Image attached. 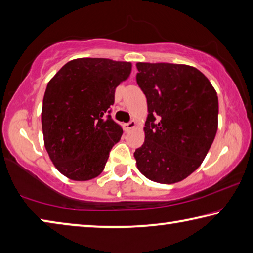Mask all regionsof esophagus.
<instances>
[{"label": "esophagus", "mask_w": 253, "mask_h": 253, "mask_svg": "<svg viewBox=\"0 0 253 253\" xmlns=\"http://www.w3.org/2000/svg\"><path fill=\"white\" fill-rule=\"evenodd\" d=\"M136 122L135 121H130L129 123H127V124H124L123 125V128H124V130H126V131H129V130H131V129H134V128L136 127Z\"/></svg>", "instance_id": "34e87169"}]
</instances>
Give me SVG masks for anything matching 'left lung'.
I'll use <instances>...</instances> for the list:
<instances>
[{"label": "left lung", "instance_id": "left-lung-1", "mask_svg": "<svg viewBox=\"0 0 253 253\" xmlns=\"http://www.w3.org/2000/svg\"><path fill=\"white\" fill-rule=\"evenodd\" d=\"M136 67L148 109L144 144L134 153L137 169L154 182H181L202 164L215 137L216 91L194 67L166 62Z\"/></svg>", "mask_w": 253, "mask_h": 253}]
</instances>
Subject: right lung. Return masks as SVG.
Masks as SVG:
<instances>
[{"label": "right lung", "mask_w": 253, "mask_h": 253, "mask_svg": "<svg viewBox=\"0 0 253 253\" xmlns=\"http://www.w3.org/2000/svg\"><path fill=\"white\" fill-rule=\"evenodd\" d=\"M130 72V62L79 58L48 83L41 113L44 146L66 177L89 181L104 170L110 149L123 135L107 113L115 89Z\"/></svg>", "instance_id": "1"}]
</instances>
